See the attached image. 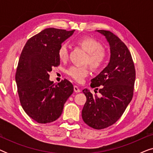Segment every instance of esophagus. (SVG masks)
Wrapping results in <instances>:
<instances>
[{
  "instance_id": "esophagus-1",
  "label": "esophagus",
  "mask_w": 153,
  "mask_h": 153,
  "mask_svg": "<svg viewBox=\"0 0 153 153\" xmlns=\"http://www.w3.org/2000/svg\"><path fill=\"white\" fill-rule=\"evenodd\" d=\"M74 91L75 93H79L81 92V89L77 85H74Z\"/></svg>"
}]
</instances>
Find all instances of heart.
Instances as JSON below:
<instances>
[{"mask_svg":"<svg viewBox=\"0 0 153 153\" xmlns=\"http://www.w3.org/2000/svg\"><path fill=\"white\" fill-rule=\"evenodd\" d=\"M77 45L80 46L87 52L85 62L88 63L94 70H98L103 68L107 60V53L102 48V45L95 39L90 37H83L76 40ZM58 56L62 61L68 58V47L65 44L60 45L58 49ZM88 65L70 67L67 70V74L77 82L81 83L89 74Z\"/></svg>","mask_w":153,"mask_h":153,"instance_id":"heart-1","label":"heart"}]
</instances>
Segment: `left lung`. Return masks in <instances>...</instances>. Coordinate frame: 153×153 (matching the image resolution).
I'll return each mask as SVG.
<instances>
[{"instance_id":"obj_1","label":"left lung","mask_w":153,"mask_h":153,"mask_svg":"<svg viewBox=\"0 0 153 153\" xmlns=\"http://www.w3.org/2000/svg\"><path fill=\"white\" fill-rule=\"evenodd\" d=\"M106 37L110 45L111 58L108 66L91 80V88L100 87L101 97L93 95L88 89L83 93L86 102L82 118L92 128L102 129L114 125L125 112L132 99L136 71L128 48L109 30H97Z\"/></svg>"}]
</instances>
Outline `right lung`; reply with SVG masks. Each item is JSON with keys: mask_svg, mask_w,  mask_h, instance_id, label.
<instances>
[{"mask_svg": "<svg viewBox=\"0 0 153 153\" xmlns=\"http://www.w3.org/2000/svg\"><path fill=\"white\" fill-rule=\"evenodd\" d=\"M74 32L46 28L27 41L20 55L15 74L20 103L27 115L38 123L57 120L74 91L68 80L54 84L49 74L60 65V45Z\"/></svg>", "mask_w": 153, "mask_h": 153, "instance_id": "obj_1", "label": "right lung"}]
</instances>
